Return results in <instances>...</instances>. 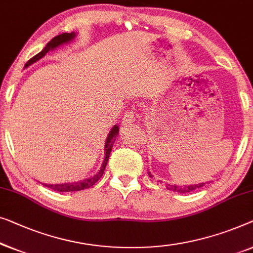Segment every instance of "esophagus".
<instances>
[{
  "mask_svg": "<svg viewBox=\"0 0 253 253\" xmlns=\"http://www.w3.org/2000/svg\"><path fill=\"white\" fill-rule=\"evenodd\" d=\"M134 121H135V115H134L133 111H127L126 114L123 115L122 123H123L124 126H131V124L134 123Z\"/></svg>",
  "mask_w": 253,
  "mask_h": 253,
  "instance_id": "1",
  "label": "esophagus"
}]
</instances>
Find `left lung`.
I'll use <instances>...</instances> for the list:
<instances>
[{
	"label": "left lung",
	"mask_w": 253,
	"mask_h": 253,
	"mask_svg": "<svg viewBox=\"0 0 253 253\" xmlns=\"http://www.w3.org/2000/svg\"><path fill=\"white\" fill-rule=\"evenodd\" d=\"M148 175L149 177L153 178V175L151 172H148ZM160 182H162L161 180H159ZM206 185V182H201V184H196V185H188V186H177V185H170V184H166V187L167 189L172 190V192H177V193H189V192H193V190H195L197 188H201L203 187V186Z\"/></svg>",
	"instance_id": "left-lung-1"
}]
</instances>
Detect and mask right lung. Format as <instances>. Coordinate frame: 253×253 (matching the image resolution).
<instances>
[{"instance_id": "1", "label": "right lung", "mask_w": 253, "mask_h": 253, "mask_svg": "<svg viewBox=\"0 0 253 253\" xmlns=\"http://www.w3.org/2000/svg\"><path fill=\"white\" fill-rule=\"evenodd\" d=\"M76 35H78V33H75V32L63 33V34L57 35L56 38H53L49 43H47V44L44 46V49H43L41 52L38 53L36 56L31 58V59L27 61L26 65H25V68L29 67L31 65L36 63V61L42 59V58L44 57L45 54L49 52V51L56 50L58 46H60L63 44H67V43L72 42L73 40L76 38ZM118 134H119V126L116 124V126H113L112 130L109 131V133L107 135V139H106V141H105V159H104V162H102L99 171H98L94 175H92V177L86 178V179H84V180L76 181V182H65V184H57V185H50V184H43V185H44L45 187H47V188L56 190V192H60V193L61 192H63V193H65V192H78V190L90 188L91 186H93L94 184H96V182L101 178V175L104 174L105 168H106V166H107L109 155H111L113 145H114Z\"/></svg>"}]
</instances>
